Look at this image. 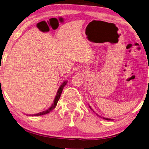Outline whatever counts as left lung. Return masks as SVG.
<instances>
[{
    "label": "left lung",
    "mask_w": 149,
    "mask_h": 149,
    "mask_svg": "<svg viewBox=\"0 0 149 149\" xmlns=\"http://www.w3.org/2000/svg\"><path fill=\"white\" fill-rule=\"evenodd\" d=\"M89 107L91 108L90 106H89ZM103 119H106V120H109V121H110V120H111V119H108V118H105V117H103Z\"/></svg>",
    "instance_id": "obj_1"
}]
</instances>
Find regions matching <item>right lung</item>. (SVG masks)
<instances>
[{"label":"right lung","instance_id":"obj_1","mask_svg":"<svg viewBox=\"0 0 149 149\" xmlns=\"http://www.w3.org/2000/svg\"><path fill=\"white\" fill-rule=\"evenodd\" d=\"M66 84H67V81H64L62 85H61V86L60 87V88H59L58 91L57 92V94H56V97H55V99H54V103H53L51 107L48 109H47L46 111H44L40 112V113H36V114L32 115V116H39V115H45V114H47V113H48L50 112L52 110H53L56 107V105H57L58 101L59 100V99H60V97L61 93H62L63 87H64V86H65Z\"/></svg>","mask_w":149,"mask_h":149}]
</instances>
